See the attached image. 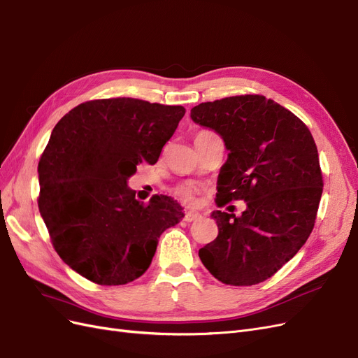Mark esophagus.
Returning a JSON list of instances; mask_svg holds the SVG:
<instances>
[{"label":"esophagus","mask_w":358,"mask_h":358,"mask_svg":"<svg viewBox=\"0 0 358 358\" xmlns=\"http://www.w3.org/2000/svg\"><path fill=\"white\" fill-rule=\"evenodd\" d=\"M202 215L196 211H187L186 215H184V220L186 222H196V220H201Z\"/></svg>","instance_id":"obj_1"}]
</instances>
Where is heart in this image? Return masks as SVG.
I'll list each match as a JSON object with an SVG mask.
<instances>
[{"label":"heart","instance_id":"heart-1","mask_svg":"<svg viewBox=\"0 0 358 358\" xmlns=\"http://www.w3.org/2000/svg\"><path fill=\"white\" fill-rule=\"evenodd\" d=\"M199 134H206V131H202ZM199 193H201V187H198L193 182L180 184V186L172 189V194H174L180 202L186 203V205H196V203H198Z\"/></svg>","mask_w":358,"mask_h":358}]
</instances>
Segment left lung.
<instances>
[{"mask_svg": "<svg viewBox=\"0 0 358 358\" xmlns=\"http://www.w3.org/2000/svg\"><path fill=\"white\" fill-rule=\"evenodd\" d=\"M190 117L220 134L229 150L217 206L247 203L241 217L211 214L218 235L199 250L203 266L229 285L266 281L294 257L315 224L322 174L314 138L292 111L263 95L202 102Z\"/></svg>", "mask_w": 358, "mask_h": 358, "instance_id": "left-lung-1", "label": "left lung"}]
</instances>
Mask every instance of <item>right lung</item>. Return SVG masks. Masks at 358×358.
Here are the masks:
<instances>
[{"instance_id": "obj_1", "label": "right lung", "mask_w": 358, "mask_h": 358, "mask_svg": "<svg viewBox=\"0 0 358 358\" xmlns=\"http://www.w3.org/2000/svg\"><path fill=\"white\" fill-rule=\"evenodd\" d=\"M186 108L135 98L80 103L56 123L38 162V210L59 257L92 282L128 284L180 223L169 196L135 199L128 178L155 165Z\"/></svg>"}]
</instances>
